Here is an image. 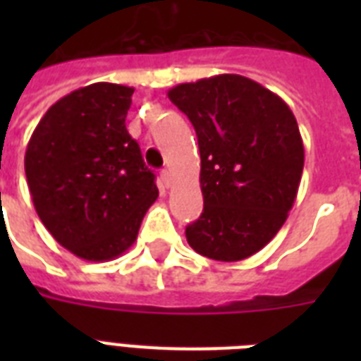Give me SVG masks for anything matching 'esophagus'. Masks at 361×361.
Here are the masks:
<instances>
[{"mask_svg": "<svg viewBox=\"0 0 361 361\" xmlns=\"http://www.w3.org/2000/svg\"><path fill=\"white\" fill-rule=\"evenodd\" d=\"M161 180H163L164 187L172 185V176H170L169 170H161Z\"/></svg>", "mask_w": 361, "mask_h": 361, "instance_id": "1", "label": "esophagus"}]
</instances>
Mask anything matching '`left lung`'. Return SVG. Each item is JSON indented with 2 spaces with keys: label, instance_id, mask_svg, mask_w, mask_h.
I'll use <instances>...</instances> for the list:
<instances>
[{
  "label": "left lung",
  "instance_id": "1",
  "mask_svg": "<svg viewBox=\"0 0 361 361\" xmlns=\"http://www.w3.org/2000/svg\"><path fill=\"white\" fill-rule=\"evenodd\" d=\"M169 99L191 120L200 149L202 215L185 228L202 257L238 262L285 225L303 172L288 104L258 82L217 75L180 84Z\"/></svg>",
  "mask_w": 361,
  "mask_h": 361
}]
</instances>
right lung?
Returning a JSON list of instances; mask_svg holds the SVG:
<instances>
[{
  "label": "right lung",
  "instance_id": "right-lung-1",
  "mask_svg": "<svg viewBox=\"0 0 361 361\" xmlns=\"http://www.w3.org/2000/svg\"><path fill=\"white\" fill-rule=\"evenodd\" d=\"M135 90L97 82L54 103L24 166L33 206L67 251L90 262L123 255L159 191L125 127Z\"/></svg>",
  "mask_w": 361,
  "mask_h": 361
}]
</instances>
